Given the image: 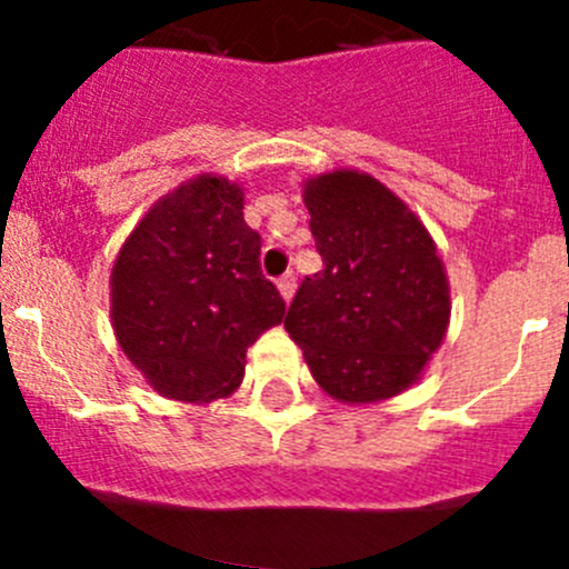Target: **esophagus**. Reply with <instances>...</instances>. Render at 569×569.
Instances as JSON below:
<instances>
[{"label":"esophagus","mask_w":569,"mask_h":569,"mask_svg":"<svg viewBox=\"0 0 569 569\" xmlns=\"http://www.w3.org/2000/svg\"><path fill=\"white\" fill-rule=\"evenodd\" d=\"M276 284H279L281 299H284V301L293 299V293H296V276L293 273H284L279 281H276Z\"/></svg>","instance_id":"esophagus-1"}]
</instances>
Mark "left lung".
Masks as SVG:
<instances>
[{
  "instance_id": "1",
  "label": "left lung",
  "mask_w": 569,
  "mask_h": 569,
  "mask_svg": "<svg viewBox=\"0 0 569 569\" xmlns=\"http://www.w3.org/2000/svg\"><path fill=\"white\" fill-rule=\"evenodd\" d=\"M305 204L325 268L305 276L284 330L325 393L347 405L413 385L450 321V288L419 216L373 176L308 179Z\"/></svg>"
}]
</instances>
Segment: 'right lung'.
<instances>
[{"mask_svg": "<svg viewBox=\"0 0 569 569\" xmlns=\"http://www.w3.org/2000/svg\"><path fill=\"white\" fill-rule=\"evenodd\" d=\"M241 210L239 184L196 176L144 213L113 261L116 339L168 399L233 393L248 347L284 319V299L259 268L261 236Z\"/></svg>", "mask_w": 569, "mask_h": 569, "instance_id": "obj_1", "label": "right lung"}]
</instances>
